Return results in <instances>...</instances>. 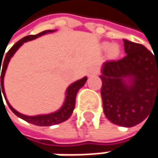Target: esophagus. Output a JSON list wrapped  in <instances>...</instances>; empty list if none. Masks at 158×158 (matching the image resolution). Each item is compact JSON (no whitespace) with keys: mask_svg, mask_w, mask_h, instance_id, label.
Masks as SVG:
<instances>
[{"mask_svg":"<svg viewBox=\"0 0 158 158\" xmlns=\"http://www.w3.org/2000/svg\"><path fill=\"white\" fill-rule=\"evenodd\" d=\"M99 72H100V69H99L98 68H92V69H90L89 70V72H88V75H89V76H92V75H98V74H99Z\"/></svg>","mask_w":158,"mask_h":158,"instance_id":"34e87169","label":"esophagus"}]
</instances>
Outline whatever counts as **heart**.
<instances>
[{
    "mask_svg": "<svg viewBox=\"0 0 158 158\" xmlns=\"http://www.w3.org/2000/svg\"><path fill=\"white\" fill-rule=\"evenodd\" d=\"M110 47V44H108V43H105V44H103V48H105V49H107V48H109ZM109 54H110V56L111 57H114V56H116L118 54H119V48L117 46H115V45H113V46H111L109 49Z\"/></svg>",
    "mask_w": 158,
    "mask_h": 158,
    "instance_id": "heart-1",
    "label": "heart"
}]
</instances>
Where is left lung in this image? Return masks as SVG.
Wrapping results in <instances>:
<instances>
[{
    "instance_id": "left-lung-1",
    "label": "left lung",
    "mask_w": 158,
    "mask_h": 158,
    "mask_svg": "<svg viewBox=\"0 0 158 158\" xmlns=\"http://www.w3.org/2000/svg\"><path fill=\"white\" fill-rule=\"evenodd\" d=\"M126 56L108 60L100 78L105 116L114 124L133 127L158 104V57L141 44L123 40ZM128 77L130 82L126 83Z\"/></svg>"
}]
</instances>
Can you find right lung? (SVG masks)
Here are the masks:
<instances>
[{"mask_svg": "<svg viewBox=\"0 0 158 158\" xmlns=\"http://www.w3.org/2000/svg\"><path fill=\"white\" fill-rule=\"evenodd\" d=\"M52 32L51 30H48V31H43L41 33H39L38 35H27L23 38H22L21 40H19L18 42H16L15 44L12 47V48L6 53L4 58L2 59V57H3V56L0 57V70H1V66L2 65V72H1V84H0V99L2 101V92L6 100V96H5V92H4V88H3V78H4V74H5V70L7 69V66H8V63L11 59V57L14 56V54L16 52V50L20 48L24 42H27L29 40H32V39H35L42 35H45L46 33H50ZM4 55V54H3ZM4 61H2V60ZM87 81V78H83V79H79L78 81L74 82L73 84H71L68 89H67V96H66V100H65V102L63 104V106L61 107L60 110H58L56 112H53V113H50V114H47V115H37V116H26V115H23L18 111H16L11 105L10 103L8 102V101L6 100L7 102V104L9 106V108L12 110V111L17 115L18 117H20L21 119L30 123H33L35 125H37V126H50V125H55V124H57V123H63L65 122L66 120H68L70 115L72 114L73 110L75 108V102H76V96H77V93L79 91V89L85 84V82Z\"/></svg>", "mask_w": 158, "mask_h": 158, "instance_id": "right-lung-1", "label": "right lung"}]
</instances>
